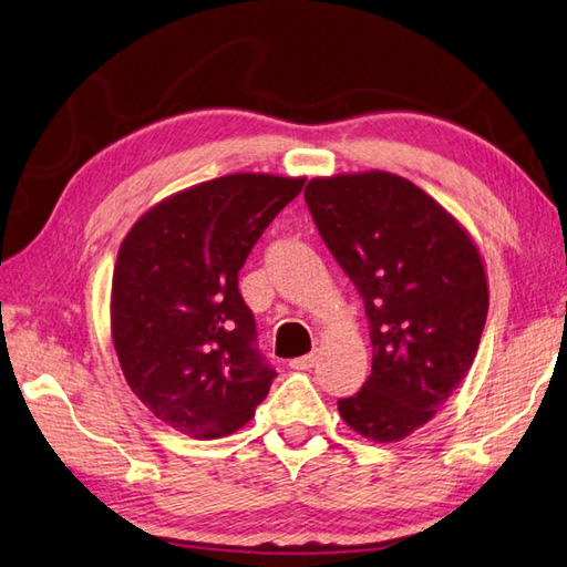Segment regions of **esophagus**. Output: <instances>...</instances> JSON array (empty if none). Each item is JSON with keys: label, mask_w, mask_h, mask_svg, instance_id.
I'll return each mask as SVG.
<instances>
[{"label": "esophagus", "mask_w": 567, "mask_h": 567, "mask_svg": "<svg viewBox=\"0 0 567 567\" xmlns=\"http://www.w3.org/2000/svg\"><path fill=\"white\" fill-rule=\"evenodd\" d=\"M288 367H291L293 371H308V369H312V367H316V354H306V357H298V359H293L291 363H288Z\"/></svg>", "instance_id": "esophagus-1"}]
</instances>
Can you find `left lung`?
Here are the masks:
<instances>
[{"label": "left lung", "mask_w": 567, "mask_h": 567, "mask_svg": "<svg viewBox=\"0 0 567 567\" xmlns=\"http://www.w3.org/2000/svg\"><path fill=\"white\" fill-rule=\"evenodd\" d=\"M306 204L371 330V375L337 400L339 414L361 436L400 442L434 417L475 359L487 318L481 255L432 196L398 174L310 179Z\"/></svg>", "instance_id": "8db88e82"}]
</instances>
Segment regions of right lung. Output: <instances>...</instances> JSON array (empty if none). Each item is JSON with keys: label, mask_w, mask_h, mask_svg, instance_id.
<instances>
[{"label": "right lung", "mask_w": 567, "mask_h": 567, "mask_svg": "<svg viewBox=\"0 0 567 567\" xmlns=\"http://www.w3.org/2000/svg\"><path fill=\"white\" fill-rule=\"evenodd\" d=\"M306 179L230 174L162 200L118 249L111 334L125 381L157 420L194 439L240 430L276 371L237 274Z\"/></svg>", "instance_id": "add662e5"}]
</instances>
